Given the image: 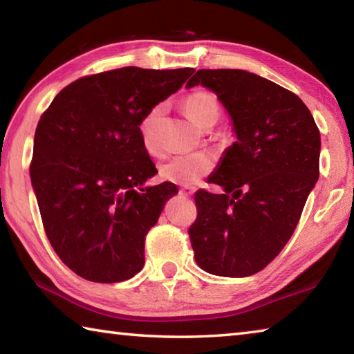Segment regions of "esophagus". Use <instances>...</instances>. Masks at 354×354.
I'll return each instance as SVG.
<instances>
[{"label": "esophagus", "instance_id": "obj_1", "mask_svg": "<svg viewBox=\"0 0 354 354\" xmlns=\"http://www.w3.org/2000/svg\"><path fill=\"white\" fill-rule=\"evenodd\" d=\"M194 189H192V187H183V189H179V194H181L183 196H187V198H189V196H192V195H194Z\"/></svg>", "mask_w": 354, "mask_h": 354}]
</instances>
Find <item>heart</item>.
<instances>
[{"label": "heart", "mask_w": 354, "mask_h": 354, "mask_svg": "<svg viewBox=\"0 0 354 354\" xmlns=\"http://www.w3.org/2000/svg\"><path fill=\"white\" fill-rule=\"evenodd\" d=\"M183 107L190 120L200 128L209 129L218 122L221 107L217 97L207 91H195L185 95ZM164 106L158 104L149 109L139 122V136L143 148L149 154H156L160 149L158 139V122L162 115ZM215 160L207 153H192L173 156L160 165L159 176L164 181L179 185L196 184L201 178L207 176L214 170Z\"/></svg>", "instance_id": "obj_1"}]
</instances>
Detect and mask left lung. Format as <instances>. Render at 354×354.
Returning <instances> with one entry per match:
<instances>
[{
  "instance_id": "1",
  "label": "left lung",
  "mask_w": 354,
  "mask_h": 354,
  "mask_svg": "<svg viewBox=\"0 0 354 354\" xmlns=\"http://www.w3.org/2000/svg\"><path fill=\"white\" fill-rule=\"evenodd\" d=\"M217 93L237 142L198 190L189 237L198 266L243 278L266 268L289 242L320 175V131L295 93L245 70H198L187 87ZM232 195L230 196L229 194Z\"/></svg>"
}]
</instances>
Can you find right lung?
<instances>
[{"instance_id": "right-lung-1", "label": "right lung", "mask_w": 354, "mask_h": 354, "mask_svg": "<svg viewBox=\"0 0 354 354\" xmlns=\"http://www.w3.org/2000/svg\"><path fill=\"white\" fill-rule=\"evenodd\" d=\"M194 71L123 67L82 76L41 113L29 175L48 241L77 277L120 283L142 270L145 236L178 189L143 187L158 170L139 122Z\"/></svg>"}]
</instances>
